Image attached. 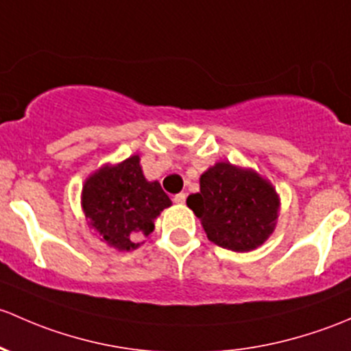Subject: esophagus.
<instances>
[{"instance_id":"34e87169","label":"esophagus","mask_w":351,"mask_h":351,"mask_svg":"<svg viewBox=\"0 0 351 351\" xmlns=\"http://www.w3.org/2000/svg\"><path fill=\"white\" fill-rule=\"evenodd\" d=\"M174 202H177V204H184V202H186V193L176 194V196H174Z\"/></svg>"}]
</instances>
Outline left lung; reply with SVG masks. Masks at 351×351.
<instances>
[{"label": "left lung", "mask_w": 351, "mask_h": 351, "mask_svg": "<svg viewBox=\"0 0 351 351\" xmlns=\"http://www.w3.org/2000/svg\"><path fill=\"white\" fill-rule=\"evenodd\" d=\"M208 240L233 252H252L277 225L280 197L254 169L216 162L199 179V193L187 197Z\"/></svg>", "instance_id": "1"}]
</instances>
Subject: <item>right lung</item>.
Masks as SVG:
<instances>
[{"instance_id":"obj_1","label":"right lung","mask_w":351,"mask_h":351,"mask_svg":"<svg viewBox=\"0 0 351 351\" xmlns=\"http://www.w3.org/2000/svg\"><path fill=\"white\" fill-rule=\"evenodd\" d=\"M81 206L88 226L96 230L101 241L132 252L154 231V221L172 201L158 180L145 179L140 155H132L93 172L82 184Z\"/></svg>"}]
</instances>
